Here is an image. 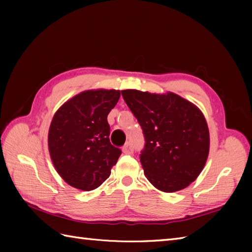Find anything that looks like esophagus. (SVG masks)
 <instances>
[{"instance_id":"obj_1","label":"esophagus","mask_w":252,"mask_h":252,"mask_svg":"<svg viewBox=\"0 0 252 252\" xmlns=\"http://www.w3.org/2000/svg\"><path fill=\"white\" fill-rule=\"evenodd\" d=\"M122 152L125 154H132L133 153V146L130 142L126 143V145L122 147Z\"/></svg>"}]
</instances>
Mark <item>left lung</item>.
<instances>
[{
    "mask_svg": "<svg viewBox=\"0 0 252 252\" xmlns=\"http://www.w3.org/2000/svg\"><path fill=\"white\" fill-rule=\"evenodd\" d=\"M145 136L144 174L157 189L173 192L194 182L205 167L210 135L201 110L172 92L121 91Z\"/></svg>",
    "mask_w": 252,
    "mask_h": 252,
    "instance_id": "left-lung-1",
    "label": "left lung"
}]
</instances>
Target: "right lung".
Returning a JSON list of instances; mask_svg holds the SVG:
<instances>
[{
  "mask_svg": "<svg viewBox=\"0 0 252 252\" xmlns=\"http://www.w3.org/2000/svg\"><path fill=\"white\" fill-rule=\"evenodd\" d=\"M119 97L118 90L83 91L53 117L47 137L50 156L57 173L74 189H97L120 157L121 151L109 141L107 121Z\"/></svg>",
  "mask_w": 252,
  "mask_h": 252,
  "instance_id": "right-lung-1",
  "label": "right lung"
}]
</instances>
